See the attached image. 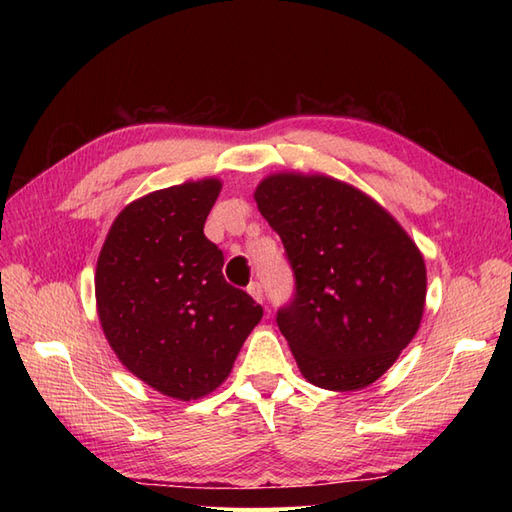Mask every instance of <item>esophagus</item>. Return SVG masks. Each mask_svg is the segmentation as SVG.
I'll use <instances>...</instances> for the list:
<instances>
[{
	"label": "esophagus",
	"mask_w": 512,
	"mask_h": 512,
	"mask_svg": "<svg viewBox=\"0 0 512 512\" xmlns=\"http://www.w3.org/2000/svg\"><path fill=\"white\" fill-rule=\"evenodd\" d=\"M248 295L253 297L255 301L264 303V288H262V284H259V281H250V284H248Z\"/></svg>",
	"instance_id": "esophagus-1"
}]
</instances>
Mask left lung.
<instances>
[{"label": "left lung", "instance_id": "left-lung-1", "mask_svg": "<svg viewBox=\"0 0 512 512\" xmlns=\"http://www.w3.org/2000/svg\"><path fill=\"white\" fill-rule=\"evenodd\" d=\"M255 202L295 275L277 325L301 374L332 391L372 385L420 328L427 270L418 246L383 206L328 176L277 173Z\"/></svg>", "mask_w": 512, "mask_h": 512}]
</instances>
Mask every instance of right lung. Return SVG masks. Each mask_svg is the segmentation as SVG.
I'll use <instances>...</instances> for the list:
<instances>
[{"instance_id":"right-lung-1","label":"right lung","mask_w":512,"mask_h":512,"mask_svg":"<svg viewBox=\"0 0 512 512\" xmlns=\"http://www.w3.org/2000/svg\"><path fill=\"white\" fill-rule=\"evenodd\" d=\"M215 178L145 195L118 213L96 264V306L121 363L156 391L195 400L220 387L264 308L222 275L204 235Z\"/></svg>"}]
</instances>
